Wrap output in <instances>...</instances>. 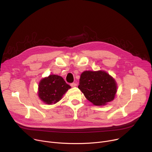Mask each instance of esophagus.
Here are the masks:
<instances>
[{
	"label": "esophagus",
	"mask_w": 152,
	"mask_h": 152,
	"mask_svg": "<svg viewBox=\"0 0 152 152\" xmlns=\"http://www.w3.org/2000/svg\"><path fill=\"white\" fill-rule=\"evenodd\" d=\"M70 85H71V86L72 87H76V86H77V84H76V83H71Z\"/></svg>",
	"instance_id": "34e87169"
}]
</instances>
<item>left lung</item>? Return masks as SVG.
<instances>
[{
	"label": "left lung",
	"mask_w": 152,
	"mask_h": 152,
	"mask_svg": "<svg viewBox=\"0 0 152 152\" xmlns=\"http://www.w3.org/2000/svg\"><path fill=\"white\" fill-rule=\"evenodd\" d=\"M78 88L94 105L100 106L115 99L117 84L104 71H85L81 75Z\"/></svg>",
	"instance_id": "left-lung-1"
}]
</instances>
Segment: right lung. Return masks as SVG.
I'll list each match as a JSON object with an SVG mask.
<instances>
[{
	"instance_id": "right-lung-1",
	"label": "right lung",
	"mask_w": 152,
	"mask_h": 152,
	"mask_svg": "<svg viewBox=\"0 0 152 152\" xmlns=\"http://www.w3.org/2000/svg\"><path fill=\"white\" fill-rule=\"evenodd\" d=\"M70 88L71 86L66 83L62 77L51 75L39 82L38 95L46 104L52 105L60 101Z\"/></svg>"
}]
</instances>
